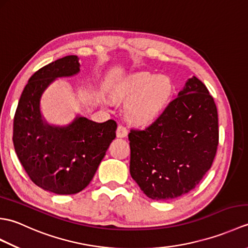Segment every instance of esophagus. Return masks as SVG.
I'll return each mask as SVG.
<instances>
[{
  "label": "esophagus",
  "instance_id": "34e87169",
  "mask_svg": "<svg viewBox=\"0 0 248 248\" xmlns=\"http://www.w3.org/2000/svg\"><path fill=\"white\" fill-rule=\"evenodd\" d=\"M116 134H117V138H125L128 134V130L123 124H119L117 127V131H116Z\"/></svg>",
  "mask_w": 248,
  "mask_h": 248
}]
</instances>
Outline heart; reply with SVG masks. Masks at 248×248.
<instances>
[{"label": "heart", "instance_id": "1", "mask_svg": "<svg viewBox=\"0 0 248 248\" xmlns=\"http://www.w3.org/2000/svg\"><path fill=\"white\" fill-rule=\"evenodd\" d=\"M172 83L166 76L138 73L120 84L118 96L131 100L125 107L131 121L147 124L164 112L172 96Z\"/></svg>", "mask_w": 248, "mask_h": 248}]
</instances>
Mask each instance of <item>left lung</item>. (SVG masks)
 <instances>
[{
	"mask_svg": "<svg viewBox=\"0 0 248 248\" xmlns=\"http://www.w3.org/2000/svg\"><path fill=\"white\" fill-rule=\"evenodd\" d=\"M130 173L151 199H173L192 191L210 168L218 145L214 99L196 77L144 130L132 129Z\"/></svg>",
	"mask_w": 248,
	"mask_h": 248,
	"instance_id": "8db88e82",
	"label": "left lung"
}]
</instances>
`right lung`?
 <instances>
[{
  "label": "right lung",
  "instance_id": "1",
  "mask_svg": "<svg viewBox=\"0 0 248 248\" xmlns=\"http://www.w3.org/2000/svg\"><path fill=\"white\" fill-rule=\"evenodd\" d=\"M80 71L77 55H68L40 68L30 78L14 118V147L31 180L59 195L77 194L96 173L116 138V121L94 123L77 116L66 127L50 125L40 112V98L56 78Z\"/></svg>",
  "mask_w": 248,
  "mask_h": 248
}]
</instances>
